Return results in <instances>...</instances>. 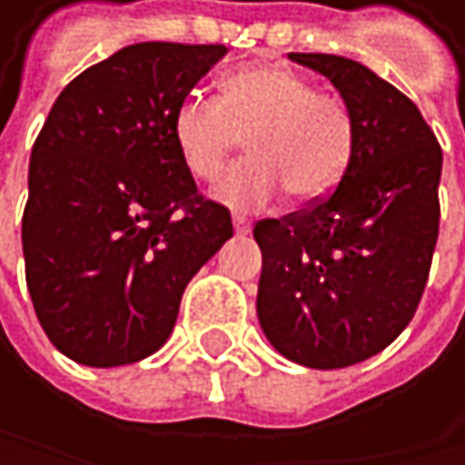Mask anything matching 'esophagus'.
Returning a JSON list of instances; mask_svg holds the SVG:
<instances>
[{
    "label": "esophagus",
    "instance_id": "1",
    "mask_svg": "<svg viewBox=\"0 0 465 465\" xmlns=\"http://www.w3.org/2000/svg\"><path fill=\"white\" fill-rule=\"evenodd\" d=\"M234 228H237V234H248V231H251V220L242 217V214H234Z\"/></svg>",
    "mask_w": 465,
    "mask_h": 465
}]
</instances>
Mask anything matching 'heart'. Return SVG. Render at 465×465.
Masks as SVG:
<instances>
[{"label": "heart", "mask_w": 465, "mask_h": 465, "mask_svg": "<svg viewBox=\"0 0 465 465\" xmlns=\"http://www.w3.org/2000/svg\"><path fill=\"white\" fill-rule=\"evenodd\" d=\"M248 136L251 155L231 167L214 194L234 209H259L282 189L321 201L341 183L354 153V116L310 77L279 64L231 72L220 97L186 94L173 114V139L192 175L214 178Z\"/></svg>", "instance_id": "heart-1"}]
</instances>
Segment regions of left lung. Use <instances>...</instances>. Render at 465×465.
<instances>
[{"mask_svg": "<svg viewBox=\"0 0 465 465\" xmlns=\"http://www.w3.org/2000/svg\"><path fill=\"white\" fill-rule=\"evenodd\" d=\"M290 61L331 80L354 116V153L326 198L259 220L256 315L279 354L346 368L413 321L438 242L443 153L416 103L368 66L321 52Z\"/></svg>", "mask_w": 465, "mask_h": 465, "instance_id": "obj_1", "label": "left lung"}]
</instances>
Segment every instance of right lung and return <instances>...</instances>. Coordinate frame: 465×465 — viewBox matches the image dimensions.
Masks as SVG:
<instances>
[{"label": "right lung", "instance_id": "add662e5", "mask_svg": "<svg viewBox=\"0 0 465 465\" xmlns=\"http://www.w3.org/2000/svg\"><path fill=\"white\" fill-rule=\"evenodd\" d=\"M223 44L144 41L77 74L30 155L22 217L27 290L61 354L116 368L173 334L192 276L234 237L198 192L173 114Z\"/></svg>", "mask_w": 465, "mask_h": 465}]
</instances>
